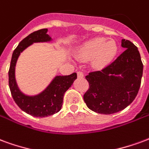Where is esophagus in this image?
I'll return each mask as SVG.
<instances>
[{"label": "esophagus", "mask_w": 149, "mask_h": 149, "mask_svg": "<svg viewBox=\"0 0 149 149\" xmlns=\"http://www.w3.org/2000/svg\"><path fill=\"white\" fill-rule=\"evenodd\" d=\"M77 75H78V78H82L84 76V74H83L82 71H78L77 72Z\"/></svg>", "instance_id": "1"}]
</instances>
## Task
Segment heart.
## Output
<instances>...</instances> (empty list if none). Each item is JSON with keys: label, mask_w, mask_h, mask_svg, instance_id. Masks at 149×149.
<instances>
[{"label": "heart", "mask_w": 149, "mask_h": 149, "mask_svg": "<svg viewBox=\"0 0 149 149\" xmlns=\"http://www.w3.org/2000/svg\"><path fill=\"white\" fill-rule=\"evenodd\" d=\"M118 52L114 40H106V38L97 37L84 43L78 51L80 58H93L98 67L106 65L111 61Z\"/></svg>", "instance_id": "1"}]
</instances>
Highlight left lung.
I'll list each match as a JSON object with an SVG mask.
<instances>
[{"instance_id":"1","label":"left lung","mask_w":149,"mask_h":149,"mask_svg":"<svg viewBox=\"0 0 149 149\" xmlns=\"http://www.w3.org/2000/svg\"><path fill=\"white\" fill-rule=\"evenodd\" d=\"M121 47L126 49L112 63L86 76L89 89L83 99L97 113L112 114L125 109L141 86L143 63L140 52L130 40H121Z\"/></svg>"}]
</instances>
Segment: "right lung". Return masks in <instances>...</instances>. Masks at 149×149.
Listing matches in <instances>:
<instances>
[{
  "label": "right lung",
  "instance_id": "obj_1",
  "mask_svg": "<svg viewBox=\"0 0 149 149\" xmlns=\"http://www.w3.org/2000/svg\"><path fill=\"white\" fill-rule=\"evenodd\" d=\"M47 29H43L29 35L14 50L8 70V86L13 98L23 111L33 117L45 118L58 113L62 108L65 92L77 79V74L56 76L49 86L40 94L28 96L19 91L15 79V67L20 52L33 43L48 42L52 38L47 34Z\"/></svg>",
  "mask_w": 149,
  "mask_h": 149
}]
</instances>
